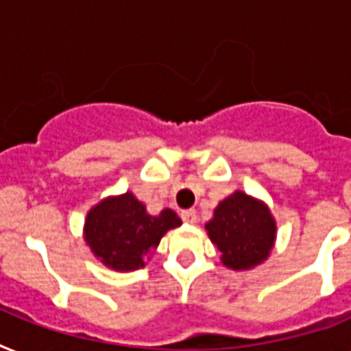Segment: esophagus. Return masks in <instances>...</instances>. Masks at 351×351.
<instances>
[{
    "instance_id": "esophagus-1",
    "label": "esophagus",
    "mask_w": 351,
    "mask_h": 351,
    "mask_svg": "<svg viewBox=\"0 0 351 351\" xmlns=\"http://www.w3.org/2000/svg\"><path fill=\"white\" fill-rule=\"evenodd\" d=\"M182 220H184L186 224H195V222H197V211H195V209H186V211H182Z\"/></svg>"
}]
</instances>
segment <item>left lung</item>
<instances>
[{
    "instance_id": "left-lung-1",
    "label": "left lung",
    "mask_w": 351,
    "mask_h": 351,
    "mask_svg": "<svg viewBox=\"0 0 351 351\" xmlns=\"http://www.w3.org/2000/svg\"><path fill=\"white\" fill-rule=\"evenodd\" d=\"M206 231L222 253V264L240 271L258 266L269 256L277 224L266 204L234 191L217 206Z\"/></svg>"
}]
</instances>
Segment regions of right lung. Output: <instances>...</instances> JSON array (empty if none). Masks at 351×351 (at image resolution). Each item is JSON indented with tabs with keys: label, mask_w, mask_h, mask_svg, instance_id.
Instances as JSON below:
<instances>
[{
	"label": "right lung",
	"mask_w": 351,
	"mask_h": 351,
	"mask_svg": "<svg viewBox=\"0 0 351 351\" xmlns=\"http://www.w3.org/2000/svg\"><path fill=\"white\" fill-rule=\"evenodd\" d=\"M182 224L173 209L149 215L131 191L104 198L87 213L85 242L104 264L114 271H132L145 266L160 239Z\"/></svg>",
	"instance_id": "1"
}]
</instances>
